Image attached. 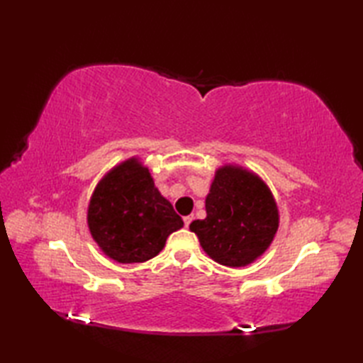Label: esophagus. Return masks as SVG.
Returning <instances> with one entry per match:
<instances>
[{
  "label": "esophagus",
  "mask_w": 363,
  "mask_h": 363,
  "mask_svg": "<svg viewBox=\"0 0 363 363\" xmlns=\"http://www.w3.org/2000/svg\"><path fill=\"white\" fill-rule=\"evenodd\" d=\"M191 221H194V215H189V217H184V225H186V228L190 226Z\"/></svg>",
  "instance_id": "1"
}]
</instances>
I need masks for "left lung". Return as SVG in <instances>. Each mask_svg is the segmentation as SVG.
<instances>
[{"label": "left lung", "mask_w": 363, "mask_h": 363, "mask_svg": "<svg viewBox=\"0 0 363 363\" xmlns=\"http://www.w3.org/2000/svg\"><path fill=\"white\" fill-rule=\"evenodd\" d=\"M206 213L204 220L191 223L190 230L207 256L230 268L257 260L279 228L272 190L256 173L238 165H223L215 172Z\"/></svg>", "instance_id": "left-lung-1"}]
</instances>
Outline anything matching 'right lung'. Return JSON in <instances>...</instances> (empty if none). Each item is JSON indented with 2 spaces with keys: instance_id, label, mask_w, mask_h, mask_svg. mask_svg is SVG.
Returning a JSON list of instances; mask_svg holds the SVG:
<instances>
[{
  "instance_id": "obj_1",
  "label": "right lung",
  "mask_w": 363,
  "mask_h": 363,
  "mask_svg": "<svg viewBox=\"0 0 363 363\" xmlns=\"http://www.w3.org/2000/svg\"><path fill=\"white\" fill-rule=\"evenodd\" d=\"M87 225L107 257L138 264L156 257L184 221L154 186L148 167L130 157L96 184L87 207Z\"/></svg>"
}]
</instances>
